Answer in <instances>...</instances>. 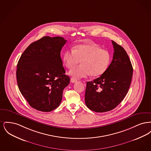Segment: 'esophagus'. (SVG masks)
<instances>
[{
  "instance_id": "1",
  "label": "esophagus",
  "mask_w": 151,
  "mask_h": 151,
  "mask_svg": "<svg viewBox=\"0 0 151 151\" xmlns=\"http://www.w3.org/2000/svg\"><path fill=\"white\" fill-rule=\"evenodd\" d=\"M71 83H76V81H77V80L76 79H74V78H71Z\"/></svg>"
}]
</instances>
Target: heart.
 <instances>
[{
    "mask_svg": "<svg viewBox=\"0 0 151 151\" xmlns=\"http://www.w3.org/2000/svg\"><path fill=\"white\" fill-rule=\"evenodd\" d=\"M63 61L68 69L75 67L80 62L81 65L69 72L73 78H86L90 75L92 77H98L107 70L111 62V55L96 44H82L74 46L72 50L65 51Z\"/></svg>",
    "mask_w": 151,
    "mask_h": 151,
    "instance_id": "1",
    "label": "heart"
}]
</instances>
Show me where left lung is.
I'll return each instance as SVG.
<instances>
[{"label": "left lung", "mask_w": 151, "mask_h": 151, "mask_svg": "<svg viewBox=\"0 0 151 151\" xmlns=\"http://www.w3.org/2000/svg\"><path fill=\"white\" fill-rule=\"evenodd\" d=\"M113 60L107 70L93 81L86 83V106L97 113L116 108L128 92L133 74L130 59L125 50L113 41Z\"/></svg>", "instance_id": "8db88e82"}]
</instances>
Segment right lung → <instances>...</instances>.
Segmentation results:
<instances>
[{
  "label": "right lung",
  "mask_w": 151,
  "mask_h": 151,
  "mask_svg": "<svg viewBox=\"0 0 151 151\" xmlns=\"http://www.w3.org/2000/svg\"><path fill=\"white\" fill-rule=\"evenodd\" d=\"M66 41L61 37H43L31 43L19 60V89L29 105L37 110L49 112L58 108L63 91L70 83L60 57Z\"/></svg>",
  "instance_id": "add662e5"
}]
</instances>
